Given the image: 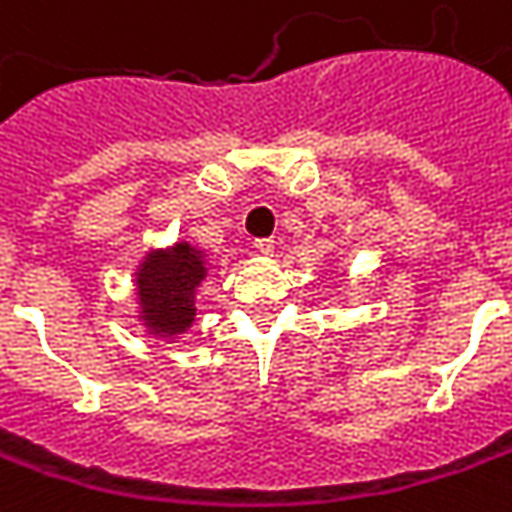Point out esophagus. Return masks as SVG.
<instances>
[{"mask_svg":"<svg viewBox=\"0 0 512 512\" xmlns=\"http://www.w3.org/2000/svg\"><path fill=\"white\" fill-rule=\"evenodd\" d=\"M255 249L263 257H272L274 255V240L272 238H260L255 240Z\"/></svg>","mask_w":512,"mask_h":512,"instance_id":"obj_1","label":"esophagus"}]
</instances>
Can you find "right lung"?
Instances as JSON below:
<instances>
[{"label": "right lung", "instance_id": "right-lung-1", "mask_svg": "<svg viewBox=\"0 0 512 512\" xmlns=\"http://www.w3.org/2000/svg\"><path fill=\"white\" fill-rule=\"evenodd\" d=\"M212 260L203 246L175 240L150 246L133 269L135 323L155 343H178L198 317V289Z\"/></svg>", "mask_w": 512, "mask_h": 512}]
</instances>
